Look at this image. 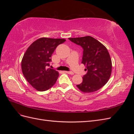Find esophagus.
<instances>
[{
	"instance_id": "obj_1",
	"label": "esophagus",
	"mask_w": 134,
	"mask_h": 134,
	"mask_svg": "<svg viewBox=\"0 0 134 134\" xmlns=\"http://www.w3.org/2000/svg\"><path fill=\"white\" fill-rule=\"evenodd\" d=\"M66 72V73H68L69 74H70V75H73L74 74V72H72V71H65Z\"/></svg>"
}]
</instances>
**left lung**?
<instances>
[{
  "mask_svg": "<svg viewBox=\"0 0 134 134\" xmlns=\"http://www.w3.org/2000/svg\"><path fill=\"white\" fill-rule=\"evenodd\" d=\"M69 39L83 47L82 63L87 71L83 77V82L76 87L84 93L99 90L107 83L112 72V61L106 47L90 36Z\"/></svg>",
  "mask_w": 134,
  "mask_h": 134,
  "instance_id": "8db88e82",
  "label": "left lung"
}]
</instances>
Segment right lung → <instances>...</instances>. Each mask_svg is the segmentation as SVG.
I'll use <instances>...</instances> for the list:
<instances>
[{
	"label": "right lung",
	"mask_w": 134,
	"mask_h": 134,
	"mask_svg": "<svg viewBox=\"0 0 134 134\" xmlns=\"http://www.w3.org/2000/svg\"><path fill=\"white\" fill-rule=\"evenodd\" d=\"M63 38L42 37L32 43L26 51L21 63L24 76L31 86L38 91H45L56 82L59 72L48 66L51 57Z\"/></svg>",
	"instance_id": "obj_1"
}]
</instances>
